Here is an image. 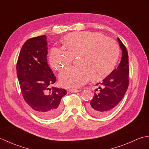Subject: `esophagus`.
I'll return each mask as SVG.
<instances>
[{"mask_svg": "<svg viewBox=\"0 0 149 149\" xmlns=\"http://www.w3.org/2000/svg\"><path fill=\"white\" fill-rule=\"evenodd\" d=\"M81 90H68V92L70 93H77V92H79V91H81Z\"/></svg>", "mask_w": 149, "mask_h": 149, "instance_id": "esophagus-1", "label": "esophagus"}]
</instances>
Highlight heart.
I'll list each match as a JSON object with an SVG mask.
<instances>
[{
    "instance_id": "obj_1",
    "label": "heart",
    "mask_w": 149,
    "mask_h": 149,
    "mask_svg": "<svg viewBox=\"0 0 149 149\" xmlns=\"http://www.w3.org/2000/svg\"><path fill=\"white\" fill-rule=\"evenodd\" d=\"M63 49L53 48L49 54L52 68L61 70L71 64L74 58L79 56L80 66L66 68L60 73L61 86L68 88H79L91 79L99 81L107 76L115 68L120 50L113 40L102 34L79 31L66 34L62 39Z\"/></svg>"
}]
</instances>
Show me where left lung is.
<instances>
[{"label": "left lung", "instance_id": "1", "mask_svg": "<svg viewBox=\"0 0 149 149\" xmlns=\"http://www.w3.org/2000/svg\"><path fill=\"white\" fill-rule=\"evenodd\" d=\"M122 50V58L116 69L107 75L100 84L97 93L88 106V111L91 115L103 116L108 115L115 109L122 100L129 85V59L125 45L118 38H117Z\"/></svg>", "mask_w": 149, "mask_h": 149}]
</instances>
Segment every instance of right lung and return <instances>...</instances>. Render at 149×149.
<instances>
[{
	"instance_id": "obj_1",
	"label": "right lung",
	"mask_w": 149,
	"mask_h": 149,
	"mask_svg": "<svg viewBox=\"0 0 149 149\" xmlns=\"http://www.w3.org/2000/svg\"><path fill=\"white\" fill-rule=\"evenodd\" d=\"M47 50L45 35L27 40L19 54L17 71L25 101L36 115L49 119L61 111V100L66 91L49 88L55 83L56 77L47 63Z\"/></svg>"
}]
</instances>
